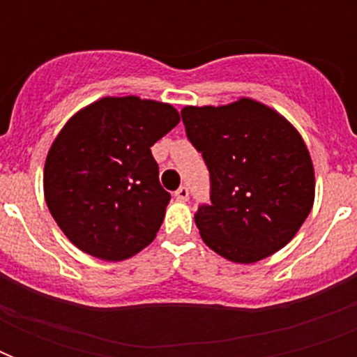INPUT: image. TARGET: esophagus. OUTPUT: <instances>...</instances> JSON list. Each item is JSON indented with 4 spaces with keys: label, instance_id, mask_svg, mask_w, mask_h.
I'll return each mask as SVG.
<instances>
[{
    "label": "esophagus",
    "instance_id": "esophagus-1",
    "mask_svg": "<svg viewBox=\"0 0 357 357\" xmlns=\"http://www.w3.org/2000/svg\"><path fill=\"white\" fill-rule=\"evenodd\" d=\"M174 196H176L179 202H187V200H189V187L181 185V187H179V189L174 192Z\"/></svg>",
    "mask_w": 357,
    "mask_h": 357
}]
</instances>
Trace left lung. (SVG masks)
<instances>
[{
    "label": "left lung",
    "instance_id": "8db88e82",
    "mask_svg": "<svg viewBox=\"0 0 357 357\" xmlns=\"http://www.w3.org/2000/svg\"><path fill=\"white\" fill-rule=\"evenodd\" d=\"M185 133L209 170V204L195 213L204 243L235 263L283 248L315 198L310 151L276 111L238 100L224 107H185Z\"/></svg>",
    "mask_w": 357,
    "mask_h": 357
}]
</instances>
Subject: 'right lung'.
<instances>
[{"label": "right lung", "instance_id": "right-lung-1", "mask_svg": "<svg viewBox=\"0 0 357 357\" xmlns=\"http://www.w3.org/2000/svg\"><path fill=\"white\" fill-rule=\"evenodd\" d=\"M178 122L168 103L126 96L92 103L61 129L44 167V195L77 248L122 261L155 238L170 192L150 148Z\"/></svg>", "mask_w": 357, "mask_h": 357}]
</instances>
